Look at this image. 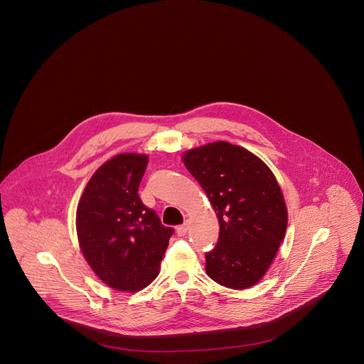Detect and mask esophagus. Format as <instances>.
<instances>
[{
	"instance_id": "esophagus-1",
	"label": "esophagus",
	"mask_w": 364,
	"mask_h": 364,
	"mask_svg": "<svg viewBox=\"0 0 364 364\" xmlns=\"http://www.w3.org/2000/svg\"><path fill=\"white\" fill-rule=\"evenodd\" d=\"M187 230H188V225L187 224H183V225L177 226V229H176V232H177V235L181 237V236H186L187 235Z\"/></svg>"
}]
</instances>
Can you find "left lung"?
Listing matches in <instances>:
<instances>
[{
	"label": "left lung",
	"mask_w": 364,
	"mask_h": 364,
	"mask_svg": "<svg viewBox=\"0 0 364 364\" xmlns=\"http://www.w3.org/2000/svg\"><path fill=\"white\" fill-rule=\"evenodd\" d=\"M217 213L220 236L206 252V272L232 289L255 285L284 239L288 213L267 165L240 146L214 141L183 156Z\"/></svg>",
	"instance_id": "1"
}]
</instances>
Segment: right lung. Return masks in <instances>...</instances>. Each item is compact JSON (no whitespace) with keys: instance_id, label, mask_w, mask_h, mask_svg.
<instances>
[{"instance_id":"obj_1","label":"right lung","mask_w":364,"mask_h":364,"mask_svg":"<svg viewBox=\"0 0 364 364\" xmlns=\"http://www.w3.org/2000/svg\"><path fill=\"white\" fill-rule=\"evenodd\" d=\"M147 162V156L132 153L109 159L92 174L77 205L82 252L94 273L117 291L135 292L156 277L174 232L139 198Z\"/></svg>"}]
</instances>
